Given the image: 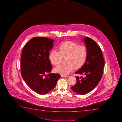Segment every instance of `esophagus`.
<instances>
[{"instance_id": "esophagus-1", "label": "esophagus", "mask_w": 122, "mask_h": 122, "mask_svg": "<svg viewBox=\"0 0 122 122\" xmlns=\"http://www.w3.org/2000/svg\"><path fill=\"white\" fill-rule=\"evenodd\" d=\"M61 77H69V76H68V75H61Z\"/></svg>"}]
</instances>
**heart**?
I'll return each instance as SVG.
<instances>
[{
  "instance_id": "heart-1",
  "label": "heart",
  "mask_w": 122,
  "mask_h": 122,
  "mask_svg": "<svg viewBox=\"0 0 122 122\" xmlns=\"http://www.w3.org/2000/svg\"><path fill=\"white\" fill-rule=\"evenodd\" d=\"M59 51L53 50L49 54L50 62L58 66L65 58L66 64L54 69V71L63 75L68 74L74 68H80L85 64L87 57V49L86 46L80 45L72 42H65L61 44L58 47Z\"/></svg>"
}]
</instances>
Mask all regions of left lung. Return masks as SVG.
I'll return each mask as SVG.
<instances>
[{"instance_id":"obj_1","label":"left lung","mask_w":122,"mask_h":122,"mask_svg":"<svg viewBox=\"0 0 122 122\" xmlns=\"http://www.w3.org/2000/svg\"><path fill=\"white\" fill-rule=\"evenodd\" d=\"M84 41L87 46V57L85 64L75 74L84 77H76V84L71 87L73 91L80 95H85L92 91L101 79L105 61L101 50L93 39L86 37Z\"/></svg>"}]
</instances>
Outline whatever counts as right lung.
<instances>
[{"instance_id": "add662e5", "label": "right lung", "mask_w": 122, "mask_h": 122, "mask_svg": "<svg viewBox=\"0 0 122 122\" xmlns=\"http://www.w3.org/2000/svg\"><path fill=\"white\" fill-rule=\"evenodd\" d=\"M54 41L47 37H33L22 50L21 75L31 90L41 95L54 89L61 77L59 74L50 73L52 66L49 59V51Z\"/></svg>"}]
</instances>
